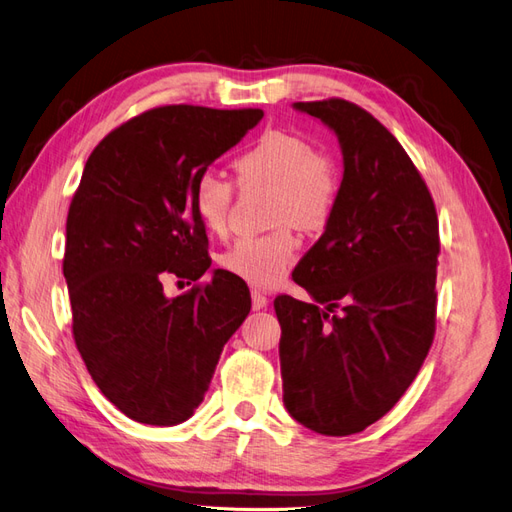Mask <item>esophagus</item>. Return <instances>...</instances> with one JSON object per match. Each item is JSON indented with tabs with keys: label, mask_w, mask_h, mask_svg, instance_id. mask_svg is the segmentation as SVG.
Listing matches in <instances>:
<instances>
[{
	"label": "esophagus",
	"mask_w": 512,
	"mask_h": 512,
	"mask_svg": "<svg viewBox=\"0 0 512 512\" xmlns=\"http://www.w3.org/2000/svg\"><path fill=\"white\" fill-rule=\"evenodd\" d=\"M267 303H269V299L260 293V290H252V308L254 310H262V308H267Z\"/></svg>",
	"instance_id": "esophagus-1"
}]
</instances>
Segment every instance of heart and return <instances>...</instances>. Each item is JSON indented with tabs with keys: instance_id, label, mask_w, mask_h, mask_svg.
<instances>
[{
	"instance_id": "b5f03b06",
	"label": "heart",
	"mask_w": 512,
	"mask_h": 512,
	"mask_svg": "<svg viewBox=\"0 0 512 512\" xmlns=\"http://www.w3.org/2000/svg\"><path fill=\"white\" fill-rule=\"evenodd\" d=\"M243 185L273 189V224H293L301 230H321L338 198V174L314 146L286 131L262 133L252 148L234 161ZM232 187L204 172L193 185V209L209 234H224L230 222ZM299 241L290 228H278L265 237H245L219 256V265L234 278L256 288L278 286L293 265Z\"/></svg>"
}]
</instances>
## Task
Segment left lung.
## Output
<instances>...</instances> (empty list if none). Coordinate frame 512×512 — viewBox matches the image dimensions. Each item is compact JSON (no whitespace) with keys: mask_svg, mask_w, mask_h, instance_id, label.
I'll return each mask as SVG.
<instances>
[{"mask_svg":"<svg viewBox=\"0 0 512 512\" xmlns=\"http://www.w3.org/2000/svg\"><path fill=\"white\" fill-rule=\"evenodd\" d=\"M293 107L338 137L344 172L325 232L293 271L310 301H273L284 407L344 437L398 403L431 349L439 224L416 165L377 118L342 99Z\"/></svg>","mask_w":512,"mask_h":512,"instance_id":"8db88e82","label":"left lung"}]
</instances>
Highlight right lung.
Returning <instances> with one entry per match:
<instances>
[{
	"mask_svg": "<svg viewBox=\"0 0 512 512\" xmlns=\"http://www.w3.org/2000/svg\"><path fill=\"white\" fill-rule=\"evenodd\" d=\"M260 118L262 109L157 107L86 161L66 219L73 336L99 390L135 422L189 420L250 314V290L228 271L176 297L163 278L196 282L209 271L193 185Z\"/></svg>",
	"mask_w": 512,
	"mask_h": 512,
	"instance_id": "add662e5",
	"label": "right lung"
}]
</instances>
